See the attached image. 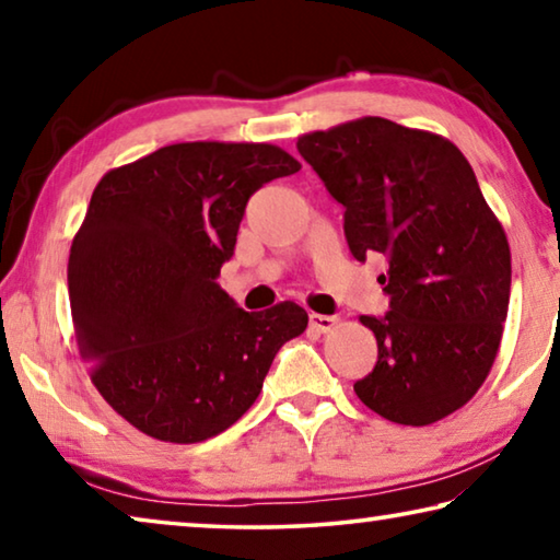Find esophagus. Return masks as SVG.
<instances>
[{
	"instance_id": "34e87169",
	"label": "esophagus",
	"mask_w": 560,
	"mask_h": 560,
	"mask_svg": "<svg viewBox=\"0 0 560 560\" xmlns=\"http://www.w3.org/2000/svg\"><path fill=\"white\" fill-rule=\"evenodd\" d=\"M308 324H311V328L318 330V334H328V330L338 324V318L336 316H324V314H311Z\"/></svg>"
}]
</instances>
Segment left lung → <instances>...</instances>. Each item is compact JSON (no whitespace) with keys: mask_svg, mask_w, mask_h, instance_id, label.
I'll use <instances>...</instances> for the list:
<instances>
[{"mask_svg":"<svg viewBox=\"0 0 560 560\" xmlns=\"http://www.w3.org/2000/svg\"><path fill=\"white\" fill-rule=\"evenodd\" d=\"M343 205L350 254L387 259L385 316L360 402L397 424H432L467 405L494 365L511 291L506 234L459 148L428 130L360 118L299 138Z\"/></svg>","mask_w":560,"mask_h":560,"instance_id":"1","label":"left lung"}]
</instances>
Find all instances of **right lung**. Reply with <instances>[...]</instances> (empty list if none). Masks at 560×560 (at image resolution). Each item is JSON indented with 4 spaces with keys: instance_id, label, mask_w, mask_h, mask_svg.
<instances>
[{
    "instance_id": "1",
    "label": "right lung",
    "mask_w": 560,
    "mask_h": 560,
    "mask_svg": "<svg viewBox=\"0 0 560 560\" xmlns=\"http://www.w3.org/2000/svg\"><path fill=\"white\" fill-rule=\"evenodd\" d=\"M299 170L269 143H177L93 189L69 254L75 343L103 400L148 438L195 444L232 428L306 330L293 301L249 314L217 283L249 197Z\"/></svg>"
}]
</instances>
